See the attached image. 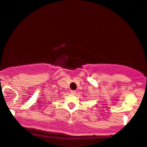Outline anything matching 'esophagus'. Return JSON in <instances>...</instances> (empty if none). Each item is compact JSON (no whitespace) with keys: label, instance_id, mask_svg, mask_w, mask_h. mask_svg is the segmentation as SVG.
I'll use <instances>...</instances> for the list:
<instances>
[{"label":"esophagus","instance_id":"esophagus-1","mask_svg":"<svg viewBox=\"0 0 147 147\" xmlns=\"http://www.w3.org/2000/svg\"><path fill=\"white\" fill-rule=\"evenodd\" d=\"M70 92H71V93L72 95H75L76 93V91H73V90H71V91H70Z\"/></svg>","mask_w":147,"mask_h":147}]
</instances>
